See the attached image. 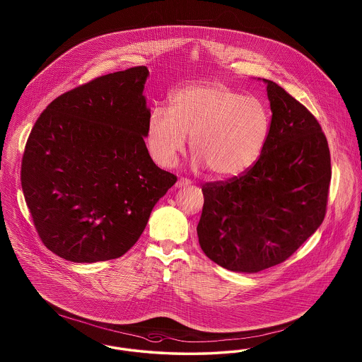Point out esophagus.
<instances>
[{
	"label": "esophagus",
	"instance_id": "esophagus-1",
	"mask_svg": "<svg viewBox=\"0 0 362 362\" xmlns=\"http://www.w3.org/2000/svg\"><path fill=\"white\" fill-rule=\"evenodd\" d=\"M189 185H191V180L185 179V177H180V179L176 182L175 187H176V189H182V187H186V186H189Z\"/></svg>",
	"mask_w": 362,
	"mask_h": 362
}]
</instances>
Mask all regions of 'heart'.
<instances>
[{
  "label": "heart",
  "mask_w": 362,
  "mask_h": 362,
  "mask_svg": "<svg viewBox=\"0 0 362 362\" xmlns=\"http://www.w3.org/2000/svg\"><path fill=\"white\" fill-rule=\"evenodd\" d=\"M270 133L266 105L218 81L176 90L170 110L155 105L146 123V144L164 168L177 161L191 137L195 164L217 176H236L252 167Z\"/></svg>",
  "instance_id": "obj_1"
}]
</instances>
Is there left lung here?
<instances>
[{"label":"left lung","instance_id":"obj_1","mask_svg":"<svg viewBox=\"0 0 362 362\" xmlns=\"http://www.w3.org/2000/svg\"><path fill=\"white\" fill-rule=\"evenodd\" d=\"M270 133L257 163L241 176L202 187L199 245L218 266L258 273L282 263L326 216L331 158L310 111L266 78Z\"/></svg>","mask_w":362,"mask_h":362}]
</instances>
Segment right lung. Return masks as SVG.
<instances>
[{
    "label": "right lung",
    "instance_id": "right-lung-1",
    "mask_svg": "<svg viewBox=\"0 0 362 362\" xmlns=\"http://www.w3.org/2000/svg\"><path fill=\"white\" fill-rule=\"evenodd\" d=\"M146 66L98 77L58 96L35 122L21 189L43 244L61 258H119L176 182L145 145Z\"/></svg>",
    "mask_w": 362,
    "mask_h": 362
}]
</instances>
